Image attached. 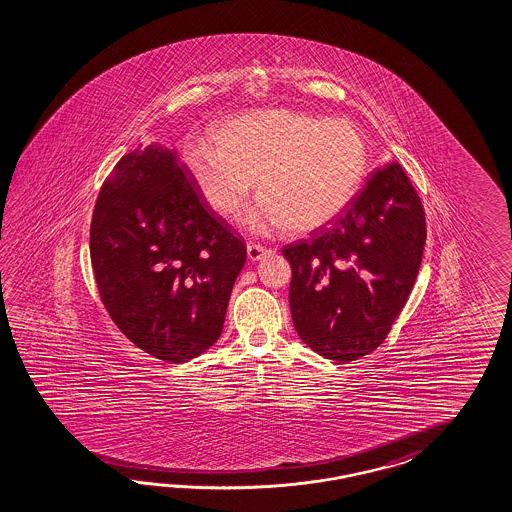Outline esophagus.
Here are the masks:
<instances>
[{"label": "esophagus", "instance_id": "34e87169", "mask_svg": "<svg viewBox=\"0 0 512 512\" xmlns=\"http://www.w3.org/2000/svg\"><path fill=\"white\" fill-rule=\"evenodd\" d=\"M270 249L264 248L261 244H248L249 261H261Z\"/></svg>", "mask_w": 512, "mask_h": 512}]
</instances>
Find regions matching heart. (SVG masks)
<instances>
[{
    "label": "heart",
    "instance_id": "1",
    "mask_svg": "<svg viewBox=\"0 0 512 512\" xmlns=\"http://www.w3.org/2000/svg\"><path fill=\"white\" fill-rule=\"evenodd\" d=\"M216 147L192 143L182 166L203 203L233 220L257 179L263 195L246 216L251 231L279 225L304 235L335 220L358 195L369 149L350 125L291 110L253 111L218 126Z\"/></svg>",
    "mask_w": 512,
    "mask_h": 512
}]
</instances>
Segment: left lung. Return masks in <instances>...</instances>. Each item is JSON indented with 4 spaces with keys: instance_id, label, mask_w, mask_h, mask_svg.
Returning <instances> with one entry per match:
<instances>
[{
    "instance_id": "left-lung-1",
    "label": "left lung",
    "mask_w": 512,
    "mask_h": 512,
    "mask_svg": "<svg viewBox=\"0 0 512 512\" xmlns=\"http://www.w3.org/2000/svg\"><path fill=\"white\" fill-rule=\"evenodd\" d=\"M425 240L412 182L395 162L378 167L341 216L283 248L300 339L337 363L371 354L412 292Z\"/></svg>"
}]
</instances>
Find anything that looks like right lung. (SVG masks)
Here are the masks:
<instances>
[{
  "label": "right lung",
  "instance_id": "right-lung-1",
  "mask_svg": "<svg viewBox=\"0 0 512 512\" xmlns=\"http://www.w3.org/2000/svg\"><path fill=\"white\" fill-rule=\"evenodd\" d=\"M91 261L117 328L154 358L182 363L220 339L246 244L203 203L177 151L152 143L102 184Z\"/></svg>",
  "mask_w": 512,
  "mask_h": 512
}]
</instances>
